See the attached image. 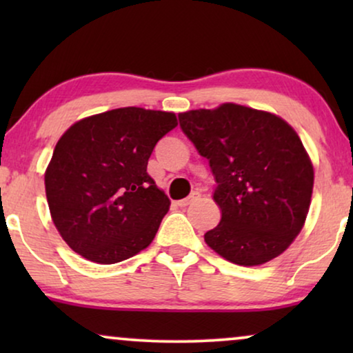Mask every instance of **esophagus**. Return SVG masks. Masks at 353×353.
<instances>
[{"label": "esophagus", "instance_id": "esophagus-1", "mask_svg": "<svg viewBox=\"0 0 353 353\" xmlns=\"http://www.w3.org/2000/svg\"><path fill=\"white\" fill-rule=\"evenodd\" d=\"M199 197H201V192H199V191H192L191 194L186 197V199L178 201V205H180V207H188V205H191L192 202L199 201Z\"/></svg>", "mask_w": 353, "mask_h": 353}]
</instances>
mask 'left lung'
<instances>
[{
  "label": "left lung",
  "mask_w": 353,
  "mask_h": 353,
  "mask_svg": "<svg viewBox=\"0 0 353 353\" xmlns=\"http://www.w3.org/2000/svg\"><path fill=\"white\" fill-rule=\"evenodd\" d=\"M178 120L216 181L221 220L204 234L207 245L243 267L283 254L305 223L313 191V165L294 128L233 103Z\"/></svg>",
  "instance_id": "left-lung-1"
}]
</instances>
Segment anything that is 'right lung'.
<instances>
[{
    "label": "right lung",
    "instance_id": "obj_1",
    "mask_svg": "<svg viewBox=\"0 0 353 353\" xmlns=\"http://www.w3.org/2000/svg\"><path fill=\"white\" fill-rule=\"evenodd\" d=\"M176 125L173 112L120 108L62 134L45 186L52 221L72 250L110 265L152 243L170 201L148 175V161Z\"/></svg>",
    "mask_w": 353,
    "mask_h": 353
}]
</instances>
